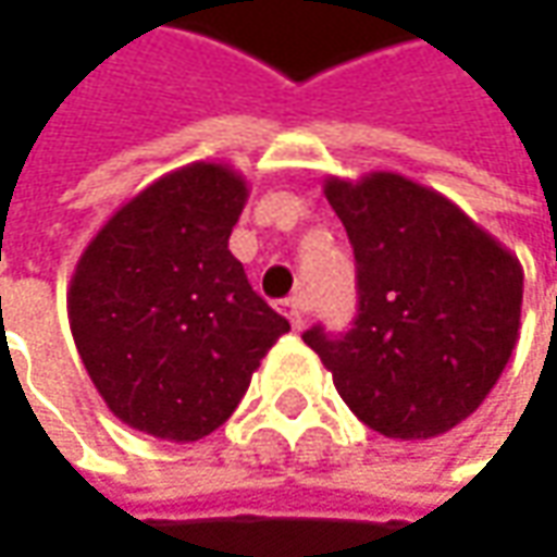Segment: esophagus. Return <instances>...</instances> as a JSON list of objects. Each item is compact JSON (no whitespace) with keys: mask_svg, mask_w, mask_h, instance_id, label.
I'll list each match as a JSON object with an SVG mask.
<instances>
[{"mask_svg":"<svg viewBox=\"0 0 557 557\" xmlns=\"http://www.w3.org/2000/svg\"><path fill=\"white\" fill-rule=\"evenodd\" d=\"M282 312L288 315V322L300 332L304 329V319H307V297L304 294H294V297H288L285 304H282Z\"/></svg>","mask_w":557,"mask_h":557,"instance_id":"obj_1","label":"esophagus"}]
</instances>
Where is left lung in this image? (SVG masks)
Returning a JSON list of instances; mask_svg holds the SVG:
<instances>
[{
  "label": "left lung",
  "mask_w": 557,
  "mask_h": 557,
  "mask_svg": "<svg viewBox=\"0 0 557 557\" xmlns=\"http://www.w3.org/2000/svg\"><path fill=\"white\" fill-rule=\"evenodd\" d=\"M350 235L359 312L304 334L359 421L394 440L446 434L481 406L518 344L524 269L440 191L399 173L325 180Z\"/></svg>",
  "instance_id": "1"
}]
</instances>
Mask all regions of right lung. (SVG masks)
Wrapping results in <instances>:
<instances>
[{
    "mask_svg": "<svg viewBox=\"0 0 557 557\" xmlns=\"http://www.w3.org/2000/svg\"><path fill=\"white\" fill-rule=\"evenodd\" d=\"M245 203L242 173L188 163L123 203L76 260V354L108 409L141 434L195 443L216 431L290 332L228 250Z\"/></svg>",
    "mask_w": 557,
    "mask_h": 557,
    "instance_id": "add662e5",
    "label": "right lung"
}]
</instances>
